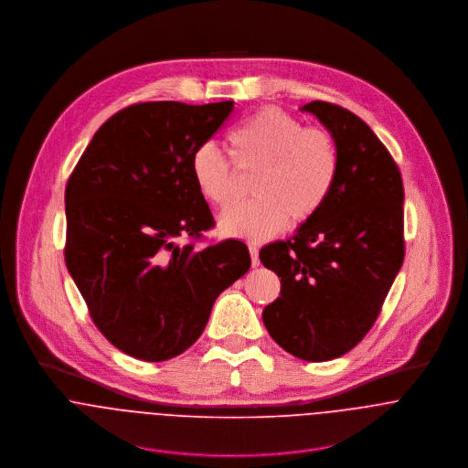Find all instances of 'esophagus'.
I'll list each match as a JSON object with an SVG mask.
<instances>
[{"mask_svg": "<svg viewBox=\"0 0 468 468\" xmlns=\"http://www.w3.org/2000/svg\"><path fill=\"white\" fill-rule=\"evenodd\" d=\"M249 252H250V258H252V267H258L260 265V247L250 243L249 245Z\"/></svg>", "mask_w": 468, "mask_h": 468, "instance_id": "obj_1", "label": "esophagus"}]
</instances>
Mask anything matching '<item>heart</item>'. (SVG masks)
<instances>
[{"instance_id":"obj_1","label":"heart","mask_w":468,"mask_h":468,"mask_svg":"<svg viewBox=\"0 0 468 468\" xmlns=\"http://www.w3.org/2000/svg\"><path fill=\"white\" fill-rule=\"evenodd\" d=\"M230 160L203 144L191 156V175L201 198L227 207L239 197L241 178L252 175L254 200L227 208L219 229L234 238L263 241L288 223L310 221L330 198L340 169L334 134L306 128L279 108H263L236 126L229 136Z\"/></svg>"}]
</instances>
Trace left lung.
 <instances>
[{"instance_id":"left-lung-1","label":"left lung","mask_w":468,"mask_h":468,"mask_svg":"<svg viewBox=\"0 0 468 468\" xmlns=\"http://www.w3.org/2000/svg\"><path fill=\"white\" fill-rule=\"evenodd\" d=\"M334 134L340 169L324 207L260 260L281 277L263 310L268 334L288 353L324 362L353 349L375 324L405 256L403 184L371 128L324 101L301 108Z\"/></svg>"}]
</instances>
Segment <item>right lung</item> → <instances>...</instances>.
<instances>
[{
    "label": "right lung",
    "mask_w": 468,
    "mask_h": 468,
    "mask_svg": "<svg viewBox=\"0 0 468 468\" xmlns=\"http://www.w3.org/2000/svg\"><path fill=\"white\" fill-rule=\"evenodd\" d=\"M232 110L132 104L97 130L68 178V271L99 332L138 360L191 347L216 297L250 268L243 241L197 245L214 218L191 156Z\"/></svg>",
    "instance_id": "add662e5"
}]
</instances>
